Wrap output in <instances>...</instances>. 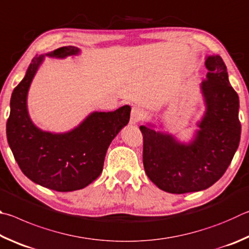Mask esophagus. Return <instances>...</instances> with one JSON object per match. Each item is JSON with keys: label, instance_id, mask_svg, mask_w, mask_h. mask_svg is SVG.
<instances>
[{"label": "esophagus", "instance_id": "obj_1", "mask_svg": "<svg viewBox=\"0 0 249 249\" xmlns=\"http://www.w3.org/2000/svg\"><path fill=\"white\" fill-rule=\"evenodd\" d=\"M143 109L140 107H133L131 110V118H130V122L131 124H137L143 118Z\"/></svg>", "mask_w": 249, "mask_h": 249}]
</instances>
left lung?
<instances>
[{"mask_svg": "<svg viewBox=\"0 0 249 249\" xmlns=\"http://www.w3.org/2000/svg\"><path fill=\"white\" fill-rule=\"evenodd\" d=\"M206 67L209 72L201 89L207 111L190 144L140 127L145 173L166 193L180 195L211 187L224 175L239 144V100L230 85L225 64L220 55H210Z\"/></svg>", "mask_w": 249, "mask_h": 249, "instance_id": "left-lung-1", "label": "left lung"}]
</instances>
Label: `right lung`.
<instances>
[{"label":"right lung","mask_w":249,"mask_h":249,"mask_svg":"<svg viewBox=\"0 0 249 249\" xmlns=\"http://www.w3.org/2000/svg\"><path fill=\"white\" fill-rule=\"evenodd\" d=\"M75 47H61L47 53L54 58L77 54ZM43 55L35 56L25 77L13 90L6 136L21 172L30 180L61 193L89 186L103 171L109 144L129 122L130 106L115 111L93 112L73 131H41L29 119L26 98Z\"/></svg>","instance_id":"right-lung-1"}]
</instances>
